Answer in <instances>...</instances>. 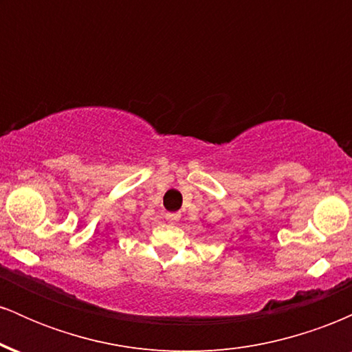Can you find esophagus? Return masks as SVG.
I'll return each instance as SVG.
<instances>
[{
  "label": "esophagus",
  "mask_w": 352,
  "mask_h": 352,
  "mask_svg": "<svg viewBox=\"0 0 352 352\" xmlns=\"http://www.w3.org/2000/svg\"><path fill=\"white\" fill-rule=\"evenodd\" d=\"M180 218V213H165V220L168 221V223H175V221H179Z\"/></svg>",
  "instance_id": "34e87169"
}]
</instances>
